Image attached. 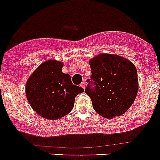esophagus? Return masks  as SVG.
<instances>
[{
    "label": "esophagus",
    "mask_w": 160,
    "mask_h": 160,
    "mask_svg": "<svg viewBox=\"0 0 160 160\" xmlns=\"http://www.w3.org/2000/svg\"><path fill=\"white\" fill-rule=\"evenodd\" d=\"M80 86H81L82 88H83V89H85V88H86V82H85V81L82 82L81 85H80Z\"/></svg>",
    "instance_id": "34e87169"
}]
</instances>
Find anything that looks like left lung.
<instances>
[{
  "label": "left lung",
  "mask_w": 160,
  "mask_h": 160,
  "mask_svg": "<svg viewBox=\"0 0 160 160\" xmlns=\"http://www.w3.org/2000/svg\"><path fill=\"white\" fill-rule=\"evenodd\" d=\"M91 80L85 92L90 97L93 109L105 118L123 115L137 96L139 82L135 64L127 58L111 53H100L89 60Z\"/></svg>",
  "instance_id": "1"
}]
</instances>
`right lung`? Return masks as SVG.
<instances>
[{"mask_svg":"<svg viewBox=\"0 0 160 160\" xmlns=\"http://www.w3.org/2000/svg\"><path fill=\"white\" fill-rule=\"evenodd\" d=\"M63 63L48 59L29 76L25 94L30 107L47 120H58L73 108L75 98L84 89L73 85L69 74L63 73Z\"/></svg>","mask_w":160,"mask_h":160,"instance_id":"obj_1","label":"right lung"}]
</instances>
